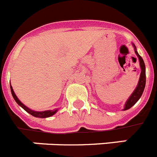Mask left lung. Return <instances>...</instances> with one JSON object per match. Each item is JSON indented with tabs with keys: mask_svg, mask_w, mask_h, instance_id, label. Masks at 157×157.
<instances>
[{
	"mask_svg": "<svg viewBox=\"0 0 157 157\" xmlns=\"http://www.w3.org/2000/svg\"><path fill=\"white\" fill-rule=\"evenodd\" d=\"M132 45L134 48V52H135L137 56L138 57V59H139V64H140V67H141V74H140V78H139V80H138V85H137V86H136L134 92L131 94V95L129 97L127 101H126L125 105H124V109H123V111H126L127 110V109H130L133 105H134L137 102H138V101L140 99V98H141L142 94H143V91L144 90H145V79H146V77H145V63H144L143 59H142L141 56L138 54V51H137V48H136V46L134 45V44H132Z\"/></svg>",
	"mask_w": 157,
	"mask_h": 157,
	"instance_id": "8db88e82",
	"label": "left lung"
}]
</instances>
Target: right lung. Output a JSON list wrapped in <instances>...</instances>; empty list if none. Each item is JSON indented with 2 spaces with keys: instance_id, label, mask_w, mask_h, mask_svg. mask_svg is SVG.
Listing matches in <instances>:
<instances>
[{
  "instance_id": "right-lung-1",
  "label": "right lung",
  "mask_w": 157,
  "mask_h": 157,
  "mask_svg": "<svg viewBox=\"0 0 157 157\" xmlns=\"http://www.w3.org/2000/svg\"><path fill=\"white\" fill-rule=\"evenodd\" d=\"M10 88H11V92H12V95L13 97L14 100L16 101V103L19 105L20 107H22L23 109L27 112H28L29 114H30L31 116H34V117L37 118H48L50 117V116H53L54 114H56V112H57L58 109H53V110H47V111H41V112H37V111H34L31 110L30 109H29L28 107H27L26 105H23L21 101H19V98H17V96L16 95L15 92H14L13 89H12V86L10 85Z\"/></svg>"
}]
</instances>
